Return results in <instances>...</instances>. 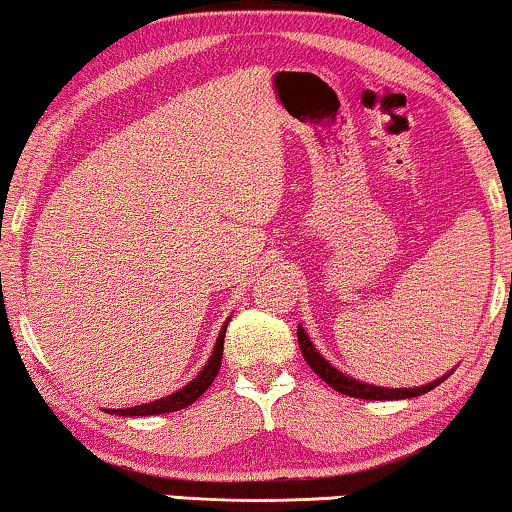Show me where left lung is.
I'll return each mask as SVG.
<instances>
[{
  "label": "left lung",
  "mask_w": 512,
  "mask_h": 512,
  "mask_svg": "<svg viewBox=\"0 0 512 512\" xmlns=\"http://www.w3.org/2000/svg\"><path fill=\"white\" fill-rule=\"evenodd\" d=\"M297 338H299V348H301V355L308 362V366L318 373V376L325 380L329 387H334L336 392L345 394V397H355V399H366V401H397V399H413V397H420V394H427L429 390H434L443 383L445 378L450 376V373H445L443 378H436L434 383H427L422 387H380V385H369V383H362V380L348 376V373L338 371L336 366H331L325 357L320 355L318 348H315L311 338H308L306 329L304 327H297Z\"/></svg>",
  "instance_id": "obj_1"
}]
</instances>
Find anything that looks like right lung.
I'll return each mask as SVG.
<instances>
[{"label":"right lung","mask_w":512,"mask_h":512,"mask_svg":"<svg viewBox=\"0 0 512 512\" xmlns=\"http://www.w3.org/2000/svg\"><path fill=\"white\" fill-rule=\"evenodd\" d=\"M229 320L222 325L218 338H215V345H213V355L208 357V362L204 364V369L197 373V378H192L190 383L181 390L169 394V397H162L157 401H150V403H141V406H132V408H118L113 410L109 408L106 413H113V415H125V417H148V415H162V413H174V410H183L187 406H192L194 401H197L201 394H204L211 383L218 376L220 371V362H222V348H225V331H227Z\"/></svg>","instance_id":"obj_1"}]
</instances>
